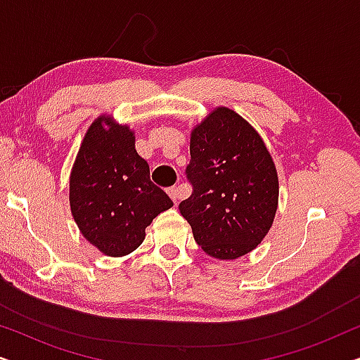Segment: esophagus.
<instances>
[{
  "label": "esophagus",
  "instance_id": "obj_1",
  "mask_svg": "<svg viewBox=\"0 0 360 360\" xmlns=\"http://www.w3.org/2000/svg\"><path fill=\"white\" fill-rule=\"evenodd\" d=\"M169 196L172 200H174V203H176V201L180 200V196H181V193H180V186H170L169 190Z\"/></svg>",
  "mask_w": 360,
  "mask_h": 360
}]
</instances>
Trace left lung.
Wrapping results in <instances>:
<instances>
[{
  "instance_id": "1",
  "label": "left lung",
  "mask_w": 360,
  "mask_h": 360,
  "mask_svg": "<svg viewBox=\"0 0 360 360\" xmlns=\"http://www.w3.org/2000/svg\"><path fill=\"white\" fill-rule=\"evenodd\" d=\"M191 195L179 210L211 257L238 259L257 248L274 223L277 170L248 121L218 108L191 132L185 169Z\"/></svg>"
}]
</instances>
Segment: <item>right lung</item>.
<instances>
[{
	"instance_id": "right-lung-1",
	"label": "right lung",
	"mask_w": 360,
	"mask_h": 360,
	"mask_svg": "<svg viewBox=\"0 0 360 360\" xmlns=\"http://www.w3.org/2000/svg\"><path fill=\"white\" fill-rule=\"evenodd\" d=\"M70 206L82 234L103 254L121 257L139 248L147 226L174 203L150 181L149 164L136 152L129 127L100 117L72 169Z\"/></svg>"
}]
</instances>
